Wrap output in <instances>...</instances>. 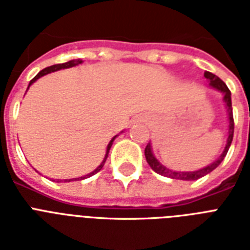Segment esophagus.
<instances>
[{"label":"esophagus","instance_id":"esophagus-1","mask_svg":"<svg viewBox=\"0 0 250 250\" xmlns=\"http://www.w3.org/2000/svg\"><path fill=\"white\" fill-rule=\"evenodd\" d=\"M145 122H146V121H145Z\"/></svg>","mask_w":250,"mask_h":250}]
</instances>
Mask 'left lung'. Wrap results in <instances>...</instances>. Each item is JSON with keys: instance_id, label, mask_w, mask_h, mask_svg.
<instances>
[{"instance_id": "obj_1", "label": "left lung", "mask_w": 250, "mask_h": 250, "mask_svg": "<svg viewBox=\"0 0 250 250\" xmlns=\"http://www.w3.org/2000/svg\"><path fill=\"white\" fill-rule=\"evenodd\" d=\"M204 76L209 80L210 86H213V88H215V89L219 90V92L223 94L226 109H227V113H229V137H227V143H226L225 150H223V153H222L221 156L218 157V160H215L213 164L204 167L201 170L180 172V171L170 170V168L165 167L162 164H160V161L153 156L152 146H150V143H149V144L146 145V148H145V158H146V162L149 164V166L152 167L153 171H156L157 174L162 175V176H167V178L171 179H179V180H197V179L202 178V176H205V175H208L209 172H211L214 168H217V167L221 165L222 161L225 160L226 154H227L229 146H231V143H232L233 139V128H235V125H233L232 102H231V92H229V86L226 85L217 75H214V74H211V72L209 71H205Z\"/></svg>"}]
</instances>
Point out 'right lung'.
Returning a JSON list of instances; mask_svg holds the SVG:
<instances>
[{
    "label": "right lung",
    "mask_w": 250,
    "mask_h": 250,
    "mask_svg": "<svg viewBox=\"0 0 250 250\" xmlns=\"http://www.w3.org/2000/svg\"><path fill=\"white\" fill-rule=\"evenodd\" d=\"M82 62H83V61H82V60H72V61H68V62H66V63H58V64H53V66H49V67L44 68V70H41V71L39 72V74H37V75L35 76V78H33V79L31 80V82H29V85H31V84H32V83H35V82H36V80L39 79V78H41V76L46 75V74H50V72L58 71V70H62V68L74 67V66H78V64H80V63H82ZM29 85H28V88H29ZM117 136H118V135H117ZM117 136H114L113 139H111V140H110L109 145H107V148H106L105 158H104V161H102V162H101V165H100V166H98L97 168H96V170L92 171V172H90V174L84 175V176H80V178H75V179H64L63 182H72V180H83V179L89 178V176H92V175L97 174L98 171L101 170L102 167H104V165H105L106 158H107V156H109V150H110V148H111V145H113V141L115 140V137H117ZM57 182L60 183V182H62V180H57Z\"/></svg>",
    "instance_id": "right-lung-1"
}]
</instances>
